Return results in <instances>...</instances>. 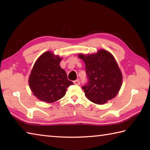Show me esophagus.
<instances>
[{
    "label": "esophagus",
    "instance_id": "34e87169",
    "mask_svg": "<svg viewBox=\"0 0 150 150\" xmlns=\"http://www.w3.org/2000/svg\"><path fill=\"white\" fill-rule=\"evenodd\" d=\"M73 83H74V84H75V85H80V81H79V80L74 81H73Z\"/></svg>",
    "mask_w": 150,
    "mask_h": 150
}]
</instances>
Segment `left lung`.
<instances>
[{
  "label": "left lung",
  "mask_w": 150,
  "mask_h": 150,
  "mask_svg": "<svg viewBox=\"0 0 150 150\" xmlns=\"http://www.w3.org/2000/svg\"><path fill=\"white\" fill-rule=\"evenodd\" d=\"M78 56L85 63L88 83L82 88L86 97L98 105L115 98L122 84V75L113 55L100 50L96 54Z\"/></svg>",
  "instance_id": "1"
}]
</instances>
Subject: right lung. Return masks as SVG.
<instances>
[{"mask_svg": "<svg viewBox=\"0 0 150 150\" xmlns=\"http://www.w3.org/2000/svg\"><path fill=\"white\" fill-rule=\"evenodd\" d=\"M62 58L51 52L40 55L29 77V86L34 96L47 103L55 102L65 96L66 90L73 84L60 67Z\"/></svg>", "mask_w": 150, "mask_h": 150, "instance_id": "right-lung-1", "label": "right lung"}]
</instances>
